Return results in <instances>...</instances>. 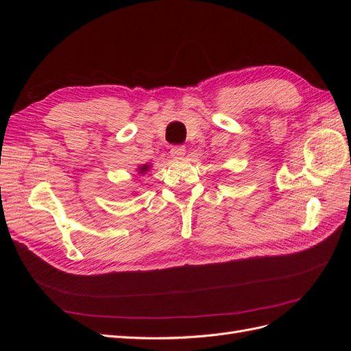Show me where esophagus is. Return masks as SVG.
<instances>
[{
  "label": "esophagus",
  "mask_w": 351,
  "mask_h": 351,
  "mask_svg": "<svg viewBox=\"0 0 351 351\" xmlns=\"http://www.w3.org/2000/svg\"><path fill=\"white\" fill-rule=\"evenodd\" d=\"M174 159H182L186 155V147L184 146H173L171 151H169Z\"/></svg>",
  "instance_id": "esophagus-1"
}]
</instances>
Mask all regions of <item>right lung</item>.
<instances>
[{
    "label": "right lung",
    "instance_id": "right-lung-1",
    "mask_svg": "<svg viewBox=\"0 0 351 351\" xmlns=\"http://www.w3.org/2000/svg\"><path fill=\"white\" fill-rule=\"evenodd\" d=\"M149 168H151L149 164H143V165H141L139 168H136V171H137V174L143 176V174H146V171H149Z\"/></svg>",
    "mask_w": 351,
    "mask_h": 351
}]
</instances>
